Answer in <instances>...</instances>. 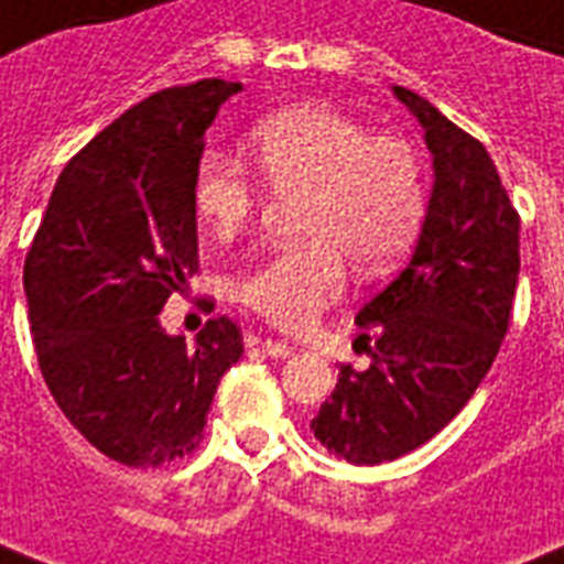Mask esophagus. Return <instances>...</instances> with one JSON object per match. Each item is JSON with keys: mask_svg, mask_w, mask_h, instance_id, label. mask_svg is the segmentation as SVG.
<instances>
[{"mask_svg": "<svg viewBox=\"0 0 564 564\" xmlns=\"http://www.w3.org/2000/svg\"><path fill=\"white\" fill-rule=\"evenodd\" d=\"M248 343H251V346H260V349H263L265 355H269V358L283 360V358H292V355H295V349H292L290 343H281V339L251 337V339H248Z\"/></svg>", "mask_w": 564, "mask_h": 564, "instance_id": "1", "label": "esophagus"}]
</instances>
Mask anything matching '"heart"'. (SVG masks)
<instances>
[{"label":"heart","mask_w":564,"mask_h":564,"mask_svg":"<svg viewBox=\"0 0 564 564\" xmlns=\"http://www.w3.org/2000/svg\"><path fill=\"white\" fill-rule=\"evenodd\" d=\"M248 148L274 188L307 195L304 245L265 257L236 283L239 304L265 322L311 328L346 290V260L360 274H381L414 242L423 183L405 141L372 135L328 106H292L260 120ZM192 197L200 225L227 239L251 221L257 186L236 159L206 153Z\"/></svg>","instance_id":"obj_1"}]
</instances>
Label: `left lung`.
I'll list each match as a JSON object with an SVG mask.
<instances>
[{
  "instance_id": "8db88e82",
  "label": "left lung",
  "mask_w": 564,
  "mask_h": 564,
  "mask_svg": "<svg viewBox=\"0 0 564 564\" xmlns=\"http://www.w3.org/2000/svg\"><path fill=\"white\" fill-rule=\"evenodd\" d=\"M393 97L423 129L435 180L411 260L355 316L372 364L339 367L311 423L349 464L411 453L470 402L509 330L521 269V218L488 150L420 94L393 85Z\"/></svg>"
}]
</instances>
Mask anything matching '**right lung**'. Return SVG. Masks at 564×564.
<instances>
[{"mask_svg": "<svg viewBox=\"0 0 564 564\" xmlns=\"http://www.w3.org/2000/svg\"><path fill=\"white\" fill-rule=\"evenodd\" d=\"M239 82L167 88L64 165L23 283L43 381L102 455L162 467L195 453L218 381L242 358L227 316L186 343L159 313L197 272L195 171Z\"/></svg>", "mask_w": 564, "mask_h": 564, "instance_id": "add662e5", "label": "right lung"}]
</instances>
